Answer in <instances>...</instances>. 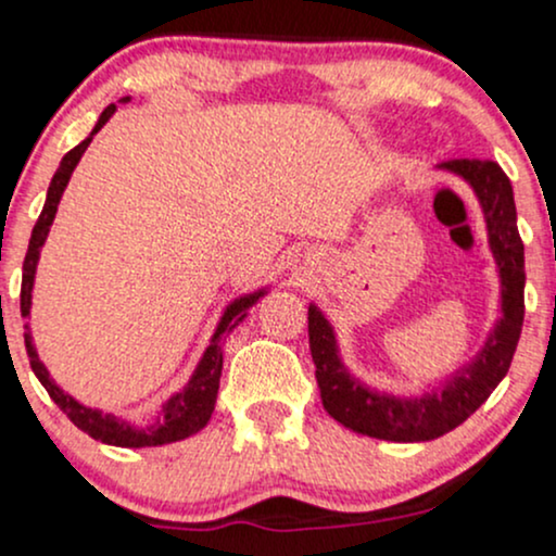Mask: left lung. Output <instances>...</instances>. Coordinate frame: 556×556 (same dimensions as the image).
I'll return each mask as SVG.
<instances>
[{
	"instance_id": "obj_1",
	"label": "left lung",
	"mask_w": 556,
	"mask_h": 556,
	"mask_svg": "<svg viewBox=\"0 0 556 556\" xmlns=\"http://www.w3.org/2000/svg\"><path fill=\"white\" fill-rule=\"evenodd\" d=\"M439 169L455 172L476 190L486 216L491 253L500 266L502 318L478 358L452 376L442 392L413 400L379 394L348 374L329 321L316 305H308V342L324 407L348 429L384 442H431L473 416L507 376L526 316V256L507 175L491 159H450Z\"/></svg>"
}]
</instances>
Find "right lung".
<instances>
[{
	"label": "right lung",
	"mask_w": 556,
	"mask_h": 556,
	"mask_svg": "<svg viewBox=\"0 0 556 556\" xmlns=\"http://www.w3.org/2000/svg\"><path fill=\"white\" fill-rule=\"evenodd\" d=\"M127 101H130V96H123V99H119V104H127ZM114 110H117V106L110 104L104 112H101L99 123H96L91 136L83 140V143L75 146L73 151H67V154L62 156L60 169L54 172L52 185H49V190H47V203H43V212H41V216H38L34 232H30L28 253H25V261H23V285H21V314L23 316H30V290H34L38 253H41L43 240H47L49 227H52L56 206H60V198H62V193H65L70 175H73V169L78 167L80 156L86 154L88 143H91L96 132L110 123ZM261 295H264V290L253 292V295H245V298L235 300L232 305H227L225 316H222L219 327H216L214 337H212V344H208L201 363H198L193 379L188 381V387H185L182 392H177L175 397H169L167 402H164L162 416H159L156 424L149 426V429H136V426H130V424H125V420L110 416V413H101V410H93V407L80 405L78 400H73L70 394L62 392V389L52 381V376H49L47 368H43V363L38 361L36 348H34V337H30L28 324H25V350H28L30 368H34L38 381H41L43 389L49 392V397L60 405V410L65 413V416L73 420L80 431H86L88 437L96 439V442L114 444V446H130V450H138V446H159V444L180 442V439L193 437L195 431H201L203 426L208 424V418H212L216 392H219V376H222V340H225L229 331L238 327L242 318L248 316V308H251V305L256 303Z\"/></svg>",
	"instance_id": "right-lung-1"
}]
</instances>
